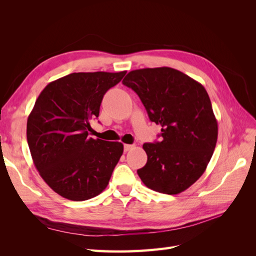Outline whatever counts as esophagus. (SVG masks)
<instances>
[{
    "instance_id": "esophagus-1",
    "label": "esophagus",
    "mask_w": 256,
    "mask_h": 256,
    "mask_svg": "<svg viewBox=\"0 0 256 256\" xmlns=\"http://www.w3.org/2000/svg\"><path fill=\"white\" fill-rule=\"evenodd\" d=\"M134 147V145H131V144H125L124 145V150L125 152H129V150H131Z\"/></svg>"
}]
</instances>
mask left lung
<instances>
[{
	"label": "left lung",
	"instance_id": "obj_1",
	"mask_svg": "<svg viewBox=\"0 0 256 256\" xmlns=\"http://www.w3.org/2000/svg\"><path fill=\"white\" fill-rule=\"evenodd\" d=\"M122 84L140 97L152 122L161 125V142L145 143L146 164L138 170L143 184L178 194L203 175L218 138V122L200 83L170 67L130 72Z\"/></svg>",
	"mask_w": 256,
	"mask_h": 256
}]
</instances>
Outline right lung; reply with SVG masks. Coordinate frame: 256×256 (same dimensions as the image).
Masks as SVG:
<instances>
[{
    "mask_svg": "<svg viewBox=\"0 0 256 256\" xmlns=\"http://www.w3.org/2000/svg\"><path fill=\"white\" fill-rule=\"evenodd\" d=\"M126 72H74L50 82L38 96L28 118V144L40 175L60 196L90 200L109 184L124 145L90 138V122Z\"/></svg>",
    "mask_w": 256,
    "mask_h": 256,
    "instance_id": "1",
    "label": "right lung"
}]
</instances>
